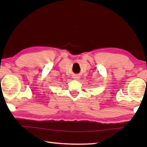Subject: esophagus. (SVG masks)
<instances>
[{
  "label": "esophagus",
  "mask_w": 147,
  "mask_h": 147,
  "mask_svg": "<svg viewBox=\"0 0 147 147\" xmlns=\"http://www.w3.org/2000/svg\"><path fill=\"white\" fill-rule=\"evenodd\" d=\"M80 78V76H74V79H75V80H78Z\"/></svg>",
  "instance_id": "34e87169"
}]
</instances>
